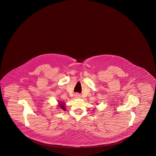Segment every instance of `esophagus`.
Wrapping results in <instances>:
<instances>
[{
  "label": "esophagus",
  "mask_w": 156,
  "mask_h": 156,
  "mask_svg": "<svg viewBox=\"0 0 156 156\" xmlns=\"http://www.w3.org/2000/svg\"><path fill=\"white\" fill-rule=\"evenodd\" d=\"M75 98H80V95L78 94H76L75 95Z\"/></svg>",
  "instance_id": "obj_1"
}]
</instances>
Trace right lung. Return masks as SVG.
Here are the masks:
<instances>
[{"instance_id": "right-lung-1", "label": "right lung", "mask_w": 156, "mask_h": 156, "mask_svg": "<svg viewBox=\"0 0 156 156\" xmlns=\"http://www.w3.org/2000/svg\"><path fill=\"white\" fill-rule=\"evenodd\" d=\"M58 108H59V109L63 110L64 111L66 110V103H65L63 101H58Z\"/></svg>"}]
</instances>
